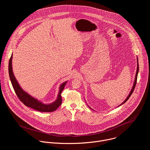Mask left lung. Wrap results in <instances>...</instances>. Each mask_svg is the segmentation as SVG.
Wrapping results in <instances>:
<instances>
[{"mask_svg":"<svg viewBox=\"0 0 150 150\" xmlns=\"http://www.w3.org/2000/svg\"><path fill=\"white\" fill-rule=\"evenodd\" d=\"M138 72H139V65H138V57H137V72H136V75H135V79H134V84H133V86H132V89H131V90L129 94H128V96H127V97H126V99L124 100V101H123L122 104H120L119 106L122 105V104H124L125 102H126V101H127V100L129 98V97H131V96L132 95V94L133 93L134 90V89H135V86H136V84H137V76H138ZM88 107H89V108H90L91 109H92L89 105H88ZM92 110H93V109H92Z\"/></svg>","mask_w":150,"mask_h":150,"instance_id":"1","label":"left lung"}]
</instances>
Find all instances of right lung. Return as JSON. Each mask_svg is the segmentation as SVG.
I'll use <instances>...</instances> for the list:
<instances>
[{"mask_svg": "<svg viewBox=\"0 0 150 150\" xmlns=\"http://www.w3.org/2000/svg\"><path fill=\"white\" fill-rule=\"evenodd\" d=\"M12 54L9 59V78L14 89V91L21 100L26 106L33 109L35 110L41 112H51L56 110L61 105L62 103V97L61 93L64 89L67 81L63 82L59 87V91L58 93V95L56 100L50 104H45L38 99L33 97L30 96L28 93L25 92L23 89L21 87L19 83L18 82L15 75L13 73L12 70Z\"/></svg>", "mask_w": 150, "mask_h": 150, "instance_id": "1", "label": "right lung"}]
</instances>
